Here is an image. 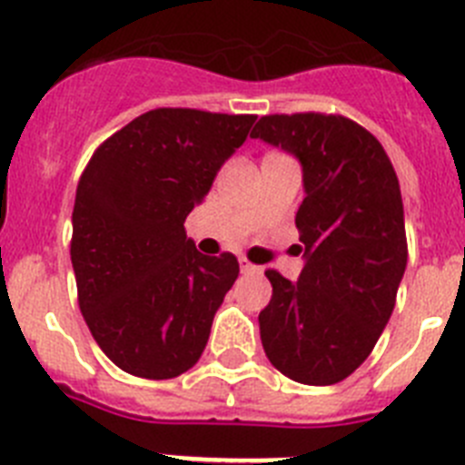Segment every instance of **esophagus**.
Segmentation results:
<instances>
[{
    "mask_svg": "<svg viewBox=\"0 0 465 465\" xmlns=\"http://www.w3.org/2000/svg\"><path fill=\"white\" fill-rule=\"evenodd\" d=\"M240 268H242V272H244V274L261 272V268H258V265H253L252 261H246V258H240Z\"/></svg>",
    "mask_w": 465,
    "mask_h": 465,
    "instance_id": "obj_1",
    "label": "esophagus"
}]
</instances>
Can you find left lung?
<instances>
[{"label": "left lung", "mask_w": 465, "mask_h": 465, "mask_svg": "<svg viewBox=\"0 0 465 465\" xmlns=\"http://www.w3.org/2000/svg\"><path fill=\"white\" fill-rule=\"evenodd\" d=\"M252 137L293 153L307 193L295 213L305 253L298 282L265 270L262 349L289 380L338 384L371 356L408 265L396 170L381 143L340 114H272Z\"/></svg>", "instance_id": "8db88e82"}]
</instances>
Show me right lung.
Masks as SVG:
<instances>
[{
    "mask_svg": "<svg viewBox=\"0 0 465 465\" xmlns=\"http://www.w3.org/2000/svg\"><path fill=\"white\" fill-rule=\"evenodd\" d=\"M253 121L163 106L104 139L85 165L69 252L81 314L121 371L172 380L203 356L240 262L197 252L183 221Z\"/></svg>",
    "mask_w": 465,
    "mask_h": 465,
    "instance_id": "1",
    "label": "right lung"
}]
</instances>
